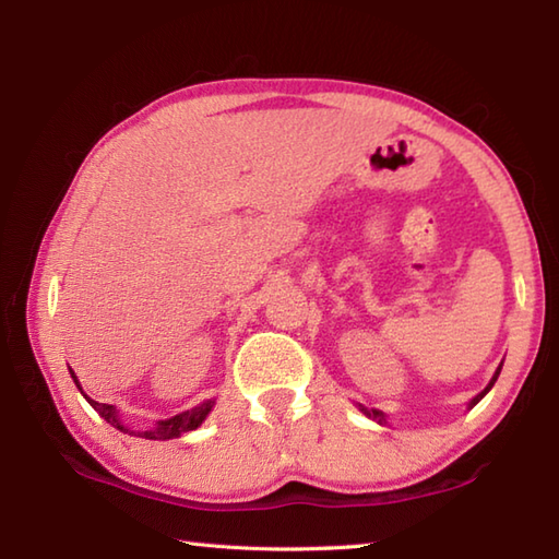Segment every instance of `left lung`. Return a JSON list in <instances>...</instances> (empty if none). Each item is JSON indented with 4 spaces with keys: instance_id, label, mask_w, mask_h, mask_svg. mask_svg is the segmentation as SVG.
Masks as SVG:
<instances>
[{
    "instance_id": "obj_1",
    "label": "left lung",
    "mask_w": 559,
    "mask_h": 559,
    "mask_svg": "<svg viewBox=\"0 0 559 559\" xmlns=\"http://www.w3.org/2000/svg\"><path fill=\"white\" fill-rule=\"evenodd\" d=\"M500 370H502V367H497V372H495V377L490 379V384H488V386H485V389L480 391V394H478L476 399H473V401H471V406H476V403H478V401H480V399H483L485 394H488V391L492 389V384L497 382V377H500ZM360 411H362L365 415H370V418H374L377 423H386V418H384V413H382V411H367V408H362V406H360Z\"/></svg>"
}]
</instances>
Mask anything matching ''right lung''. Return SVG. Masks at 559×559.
I'll return each mask as SVG.
<instances>
[{"instance_id":"right-lung-1","label":"right lung","mask_w":559,"mask_h":559,"mask_svg":"<svg viewBox=\"0 0 559 559\" xmlns=\"http://www.w3.org/2000/svg\"><path fill=\"white\" fill-rule=\"evenodd\" d=\"M71 372V370H69ZM71 377H74V382H76V386H79V379H76V374L71 372ZM79 391L83 394V389L79 386ZM86 396V394H83ZM88 399V396H86ZM88 403L93 408H96L105 420H108L110 425H115L117 430H122V432H129V435H136V437H146V439H173V437H180V435H185V432H189V430H197V427L206 420V415L211 413V408H213V399H209V401H204V403H199V406H194L192 411H185V413H177V415H173V418H168V420H158L156 423V427H153V430H146V432H134V430H127V427L117 420V411L112 408V406H108V403H98V401H93V399H88Z\"/></svg>"}]
</instances>
